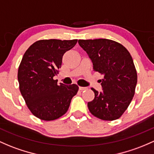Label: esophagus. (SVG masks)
Returning <instances> with one entry per match:
<instances>
[{
  "label": "esophagus",
  "mask_w": 154,
  "mask_h": 154,
  "mask_svg": "<svg viewBox=\"0 0 154 154\" xmlns=\"http://www.w3.org/2000/svg\"><path fill=\"white\" fill-rule=\"evenodd\" d=\"M79 89H80V91H85V90H86V89H87V88L81 87V86H80V87H79Z\"/></svg>",
  "instance_id": "34e87169"
}]
</instances>
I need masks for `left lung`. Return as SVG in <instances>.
Wrapping results in <instances>:
<instances>
[{
  "mask_svg": "<svg viewBox=\"0 0 154 154\" xmlns=\"http://www.w3.org/2000/svg\"><path fill=\"white\" fill-rule=\"evenodd\" d=\"M92 60L93 69L104 76L103 91L91 88L95 97L88 102L91 114L104 121H114L124 114L135 93L137 74L129 52L121 44L107 38L79 40Z\"/></svg>",
  "mask_w": 154,
  "mask_h": 154,
  "instance_id": "8db88e82",
  "label": "left lung"
}]
</instances>
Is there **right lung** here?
<instances>
[{"mask_svg": "<svg viewBox=\"0 0 154 154\" xmlns=\"http://www.w3.org/2000/svg\"><path fill=\"white\" fill-rule=\"evenodd\" d=\"M77 39L38 40L30 45L18 69L20 91L32 114L43 121H53L68 110L77 94L76 84L58 85L53 77L58 74L66 52Z\"/></svg>", "mask_w": 154, "mask_h": 154, "instance_id": "add662e5", "label": "right lung"}]
</instances>
